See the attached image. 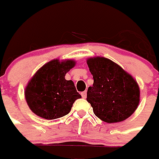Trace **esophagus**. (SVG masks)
<instances>
[{
    "mask_svg": "<svg viewBox=\"0 0 159 159\" xmlns=\"http://www.w3.org/2000/svg\"><path fill=\"white\" fill-rule=\"evenodd\" d=\"M81 95H82V98H87V92L86 91H84V92H82V93H81Z\"/></svg>",
    "mask_w": 159,
    "mask_h": 159,
    "instance_id": "1",
    "label": "esophagus"
}]
</instances>
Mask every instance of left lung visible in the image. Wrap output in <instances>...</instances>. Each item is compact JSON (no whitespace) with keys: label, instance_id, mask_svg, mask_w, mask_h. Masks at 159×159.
I'll return each mask as SVG.
<instances>
[{"label":"left lung","instance_id":"obj_1","mask_svg":"<svg viewBox=\"0 0 159 159\" xmlns=\"http://www.w3.org/2000/svg\"><path fill=\"white\" fill-rule=\"evenodd\" d=\"M93 76L87 101L93 112L106 123H117L129 118L139 103L140 92L135 80L113 61L103 57L87 60Z\"/></svg>","mask_w":159,"mask_h":159}]
</instances>
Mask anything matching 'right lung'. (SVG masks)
<instances>
[{"label":"right lung","mask_w":159,"mask_h":159,"mask_svg":"<svg viewBox=\"0 0 159 159\" xmlns=\"http://www.w3.org/2000/svg\"><path fill=\"white\" fill-rule=\"evenodd\" d=\"M76 64L73 60L53 59L36 72L25 91V100L34 113L54 120L69 113L74 102L81 98L72 80L65 75Z\"/></svg>","instance_id":"1"}]
</instances>
